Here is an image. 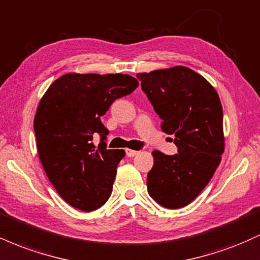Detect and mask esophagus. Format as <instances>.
<instances>
[{
	"instance_id": "34e87169",
	"label": "esophagus",
	"mask_w": 260,
	"mask_h": 260,
	"mask_svg": "<svg viewBox=\"0 0 260 260\" xmlns=\"http://www.w3.org/2000/svg\"><path fill=\"white\" fill-rule=\"evenodd\" d=\"M126 154H127L128 157H133V156H136L137 154H138V151L132 150V149H126Z\"/></svg>"
}]
</instances>
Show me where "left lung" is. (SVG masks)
I'll use <instances>...</instances> for the list:
<instances>
[{
    "mask_svg": "<svg viewBox=\"0 0 260 260\" xmlns=\"http://www.w3.org/2000/svg\"><path fill=\"white\" fill-rule=\"evenodd\" d=\"M142 90L162 120L161 129L174 134L175 155L153 151L149 196L161 207L183 208L204 189L225 149L222 106L214 86L190 68L176 66L138 73Z\"/></svg>",
    "mask_w": 260,
    "mask_h": 260,
    "instance_id": "1",
    "label": "left lung"
}]
</instances>
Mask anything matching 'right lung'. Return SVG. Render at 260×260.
I'll list each match as a JSON object with an SVG mask.
<instances>
[{
	"mask_svg": "<svg viewBox=\"0 0 260 260\" xmlns=\"http://www.w3.org/2000/svg\"><path fill=\"white\" fill-rule=\"evenodd\" d=\"M138 85L128 74L67 73L41 98L34 118L39 157L52 186L73 208L96 210L111 196L126 153L106 149L109 131L101 116ZM96 133L102 137L98 147L92 143Z\"/></svg>",
	"mask_w": 260,
	"mask_h": 260,
	"instance_id": "1",
	"label": "right lung"
}]
</instances>
